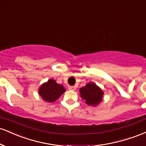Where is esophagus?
I'll use <instances>...</instances> for the list:
<instances>
[{
    "mask_svg": "<svg viewBox=\"0 0 146 146\" xmlns=\"http://www.w3.org/2000/svg\"><path fill=\"white\" fill-rule=\"evenodd\" d=\"M68 89L71 90H75L76 89V87L75 86H68Z\"/></svg>",
    "mask_w": 146,
    "mask_h": 146,
    "instance_id": "1",
    "label": "esophagus"
}]
</instances>
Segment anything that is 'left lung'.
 Segmentation results:
<instances>
[{"instance_id":"obj_1","label":"left lung","mask_w":146,"mask_h":146,"mask_svg":"<svg viewBox=\"0 0 146 146\" xmlns=\"http://www.w3.org/2000/svg\"><path fill=\"white\" fill-rule=\"evenodd\" d=\"M80 97L85 100L87 105L96 106L102 102L104 92L93 82L88 83L80 89Z\"/></svg>"}]
</instances>
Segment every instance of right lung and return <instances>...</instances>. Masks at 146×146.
Segmentation results:
<instances>
[{"instance_id": "1", "label": "right lung", "mask_w": 146, "mask_h": 146, "mask_svg": "<svg viewBox=\"0 0 146 146\" xmlns=\"http://www.w3.org/2000/svg\"><path fill=\"white\" fill-rule=\"evenodd\" d=\"M66 91L62 85L59 84L53 79H50L46 82L41 85L38 89V94L43 100L47 102H53Z\"/></svg>"}]
</instances>
